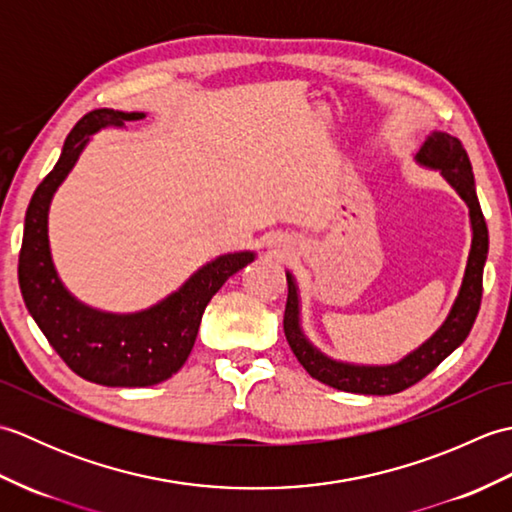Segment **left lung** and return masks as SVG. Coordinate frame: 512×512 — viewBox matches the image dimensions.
<instances>
[{
  "mask_svg": "<svg viewBox=\"0 0 512 512\" xmlns=\"http://www.w3.org/2000/svg\"><path fill=\"white\" fill-rule=\"evenodd\" d=\"M422 165L436 167L442 171L453 189L462 195V200L469 204L471 213V226H473V244L469 253V264H466L464 281L460 288V295L455 299L453 308L449 312L447 321L442 328L431 336V339L418 347L416 352L402 358L396 365L387 367H361V365H347L336 363L332 358L323 356L319 350L308 343L299 328V295L292 275L288 277V301L284 312V332L292 354L303 369L317 378L319 383L330 385L334 389L350 391V394H367V396H389L398 394V391L416 385L427 374H431L444 358H447L455 347L462 345L466 336H469L477 312H480L482 303V275L484 264L488 255V226L484 220L480 200L475 193V178L469 154H466L464 145L458 138L449 134L436 132L431 134L418 154Z\"/></svg>",
  "mask_w": 512,
  "mask_h": 512,
  "instance_id": "1",
  "label": "left lung"
}]
</instances>
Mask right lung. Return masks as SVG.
I'll return each instance as SVG.
<instances>
[{"instance_id":"1","label":"right lung","mask_w":512,"mask_h":512,"mask_svg":"<svg viewBox=\"0 0 512 512\" xmlns=\"http://www.w3.org/2000/svg\"><path fill=\"white\" fill-rule=\"evenodd\" d=\"M143 116L94 110L72 127L59 162L32 193L19 250V288L39 330L74 374L107 387H149L176 374L193 350L204 308L228 277L255 259L253 253L217 257L178 292L138 314L92 310L61 286L48 246L52 193L74 167L90 134Z\"/></svg>"}]
</instances>
